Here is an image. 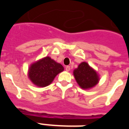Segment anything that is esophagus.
Here are the masks:
<instances>
[{"label":"esophagus","instance_id":"obj_1","mask_svg":"<svg viewBox=\"0 0 129 129\" xmlns=\"http://www.w3.org/2000/svg\"><path fill=\"white\" fill-rule=\"evenodd\" d=\"M66 71H68H68H70V66H66Z\"/></svg>","mask_w":129,"mask_h":129}]
</instances>
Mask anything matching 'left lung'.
Here are the masks:
<instances>
[{"instance_id":"left-lung-1","label":"left lung","mask_w":129,"mask_h":129,"mask_svg":"<svg viewBox=\"0 0 129 129\" xmlns=\"http://www.w3.org/2000/svg\"><path fill=\"white\" fill-rule=\"evenodd\" d=\"M74 76L79 86L84 89L95 86L99 81L97 73L89 66L86 62H82L74 70Z\"/></svg>"}]
</instances>
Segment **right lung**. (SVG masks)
Here are the masks:
<instances>
[{
  "mask_svg": "<svg viewBox=\"0 0 129 129\" xmlns=\"http://www.w3.org/2000/svg\"><path fill=\"white\" fill-rule=\"evenodd\" d=\"M63 67L49 56L41 59L29 67V77L37 86L45 87L50 84Z\"/></svg>",
  "mask_w": 129,
  "mask_h": 129,
  "instance_id": "add662e5",
  "label": "right lung"
}]
</instances>
